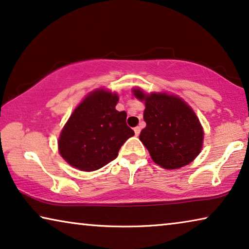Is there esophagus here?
Returning <instances> with one entry per match:
<instances>
[{
  "mask_svg": "<svg viewBox=\"0 0 249 249\" xmlns=\"http://www.w3.org/2000/svg\"><path fill=\"white\" fill-rule=\"evenodd\" d=\"M140 132H141V127H140V126H136V127L134 128V133H135V135L138 136V135L140 134Z\"/></svg>",
  "mask_w": 249,
  "mask_h": 249,
  "instance_id": "obj_1",
  "label": "esophagus"
}]
</instances>
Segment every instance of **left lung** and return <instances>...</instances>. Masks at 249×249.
<instances>
[{
	"label": "left lung",
	"mask_w": 249,
	"mask_h": 249,
	"mask_svg": "<svg viewBox=\"0 0 249 249\" xmlns=\"http://www.w3.org/2000/svg\"><path fill=\"white\" fill-rule=\"evenodd\" d=\"M134 94L145 103L143 120L146 126L140 140L152 160L166 169H178L192 162L203 143V128L192 108L170 94H145L140 89H134Z\"/></svg>",
	"instance_id": "8db88e82"
}]
</instances>
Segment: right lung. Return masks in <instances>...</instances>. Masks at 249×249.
<instances>
[{
	"label": "right lung",
	"instance_id": "1",
	"mask_svg": "<svg viewBox=\"0 0 249 249\" xmlns=\"http://www.w3.org/2000/svg\"><path fill=\"white\" fill-rule=\"evenodd\" d=\"M117 101L116 93L97 90L73 111L58 139L59 153L72 167L93 171L106 166L134 135L125 111L115 109Z\"/></svg>",
	"mask_w": 249,
	"mask_h": 249
}]
</instances>
